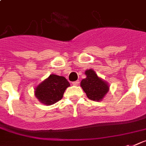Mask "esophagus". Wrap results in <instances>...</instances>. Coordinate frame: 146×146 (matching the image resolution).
I'll use <instances>...</instances> for the list:
<instances>
[{"mask_svg":"<svg viewBox=\"0 0 146 146\" xmlns=\"http://www.w3.org/2000/svg\"><path fill=\"white\" fill-rule=\"evenodd\" d=\"M79 80H76V81H74V82H72V84L73 85H74V86H78V84H79Z\"/></svg>","mask_w":146,"mask_h":146,"instance_id":"obj_1","label":"esophagus"}]
</instances>
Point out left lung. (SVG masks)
Segmentation results:
<instances>
[{"instance_id": "obj_1", "label": "left lung", "mask_w": 146, "mask_h": 146, "mask_svg": "<svg viewBox=\"0 0 146 146\" xmlns=\"http://www.w3.org/2000/svg\"><path fill=\"white\" fill-rule=\"evenodd\" d=\"M86 78L83 79L80 86L86 92L87 97L92 101H101L108 93L109 86L106 82L98 77L96 72L92 69L86 70Z\"/></svg>"}]
</instances>
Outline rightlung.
I'll return each mask as SVG.
<instances>
[{
  "label": "right lung",
  "mask_w": 146,
  "mask_h": 146,
  "mask_svg": "<svg viewBox=\"0 0 146 146\" xmlns=\"http://www.w3.org/2000/svg\"><path fill=\"white\" fill-rule=\"evenodd\" d=\"M70 84L62 76L50 74L35 90V96L39 102L50 105L62 99L65 90Z\"/></svg>",
  "instance_id": "1"
}]
</instances>
